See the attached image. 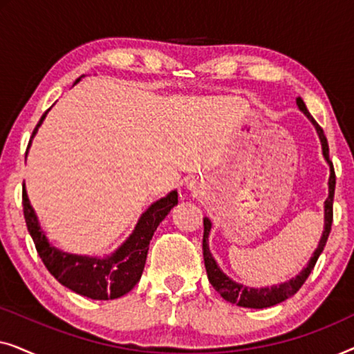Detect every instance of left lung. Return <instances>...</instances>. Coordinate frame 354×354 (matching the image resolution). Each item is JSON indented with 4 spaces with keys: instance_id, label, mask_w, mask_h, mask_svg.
<instances>
[{
    "instance_id": "obj_1",
    "label": "left lung",
    "mask_w": 354,
    "mask_h": 354,
    "mask_svg": "<svg viewBox=\"0 0 354 354\" xmlns=\"http://www.w3.org/2000/svg\"><path fill=\"white\" fill-rule=\"evenodd\" d=\"M297 104L299 111H303L306 114V118L311 120L314 127L317 130L319 138H321V145H322V154L326 158V161L330 166V177H328V198L324 203V232L321 240H319V245L314 254L309 259V263L306 268H304L301 272H299L295 279H290L288 282H283L280 285H274V287H264V288H248L245 285L236 283L234 280L227 277V275L222 272L219 266H217L216 259L212 258L211 251H209V245H207V236H209L211 232V221L205 217L203 219V225H205V234H203V258H205V266H206V272H207V279L212 287L216 288L217 293H221V297L229 301L232 304H236V306L241 308H254V309H263V308H269L274 306V304H279L285 301V299L293 297L295 293L301 288V285L306 282V279L311 274V270L316 266L319 256L324 251V246L327 243L328 234H330L332 229V221H333V193H335V171H333V164L328 158V143L326 135H324V130L321 129L309 111L304 104V101L297 98Z\"/></svg>"
}]
</instances>
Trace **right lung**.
Returning <instances> with one entry per match:
<instances>
[{
	"label": "right lung",
	"instance_id": "add662e5",
	"mask_svg": "<svg viewBox=\"0 0 354 354\" xmlns=\"http://www.w3.org/2000/svg\"><path fill=\"white\" fill-rule=\"evenodd\" d=\"M82 79V77H80ZM80 79L75 80V84ZM50 111V109H48ZM48 111L41 115L40 122L33 130L32 138L35 137L38 127L46 118ZM32 140L28 142L30 147ZM28 149V148H27ZM177 192L174 190L167 196L153 203L147 211L140 216L135 229L127 240L108 258H90V256L69 254L55 248L48 241L45 232L38 224L37 214L30 206L26 188L22 190L24 217L35 248L43 264L50 274L61 285L72 292L91 299H114L124 297L138 283L147 263L149 250V240L153 239L154 230L169 214V211L177 205Z\"/></svg>",
	"mask_w": 354,
	"mask_h": 354
}]
</instances>
